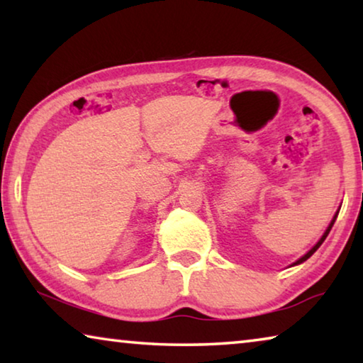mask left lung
Listing matches in <instances>:
<instances>
[{
	"label": "left lung",
	"mask_w": 363,
	"mask_h": 363,
	"mask_svg": "<svg viewBox=\"0 0 363 363\" xmlns=\"http://www.w3.org/2000/svg\"><path fill=\"white\" fill-rule=\"evenodd\" d=\"M336 218H337V213L335 214V218H333V220H331V223H330V225H328V229L327 230H325V233H323V235H322V238H320V240H318L317 242V245H315V247L314 248H312L311 251H309V253H306L303 257H301V259H298L296 262H294V264H301V262H304L306 259H309V257L312 256V255H314L315 253V251L318 250V247H320V245L323 243V240H325V238H327V235H328V233H330V230H331V227H333V224H335V220H336Z\"/></svg>",
	"instance_id": "obj_1"
}]
</instances>
